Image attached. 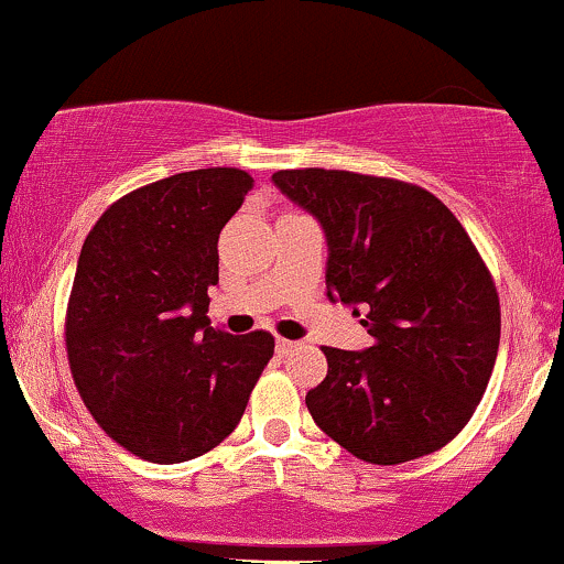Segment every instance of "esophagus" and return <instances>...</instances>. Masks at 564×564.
<instances>
[{
	"label": "esophagus",
	"mask_w": 564,
	"mask_h": 564,
	"mask_svg": "<svg viewBox=\"0 0 564 564\" xmlns=\"http://www.w3.org/2000/svg\"><path fill=\"white\" fill-rule=\"evenodd\" d=\"M296 347H300V345H296V341H291V339H278V341H275L278 355H289V352H294Z\"/></svg>",
	"instance_id": "obj_1"
}]
</instances>
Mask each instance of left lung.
<instances>
[{"instance_id":"obj_1","label":"left lung","mask_w":564,"mask_h":564,"mask_svg":"<svg viewBox=\"0 0 564 564\" xmlns=\"http://www.w3.org/2000/svg\"><path fill=\"white\" fill-rule=\"evenodd\" d=\"M283 196L321 223L326 294L373 345L323 347L328 373L304 403L315 424L368 464L448 445L494 373L501 307L475 243L424 187L341 170H281Z\"/></svg>"}]
</instances>
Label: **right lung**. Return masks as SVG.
<instances>
[{
    "instance_id": "add662e5",
    "label": "right lung",
    "mask_w": 564,
    "mask_h": 564,
    "mask_svg": "<svg viewBox=\"0 0 564 564\" xmlns=\"http://www.w3.org/2000/svg\"><path fill=\"white\" fill-rule=\"evenodd\" d=\"M251 185L232 166L172 174L108 206L82 246L70 373L106 435L145 462H191L223 443L273 358V334L232 336L206 318L219 230Z\"/></svg>"
}]
</instances>
